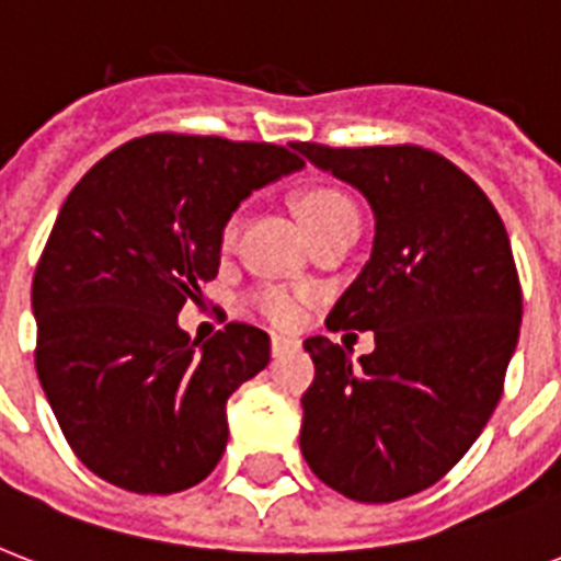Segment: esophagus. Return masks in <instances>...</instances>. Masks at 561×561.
<instances>
[{"instance_id":"esophagus-1","label":"esophagus","mask_w":561,"mask_h":561,"mask_svg":"<svg viewBox=\"0 0 561 561\" xmlns=\"http://www.w3.org/2000/svg\"><path fill=\"white\" fill-rule=\"evenodd\" d=\"M299 343L294 341V337H285V334H273L271 337V352H273V358H279V355H285V352L290 350H297Z\"/></svg>"}]
</instances>
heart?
<instances>
[{"label":"heart","mask_w":561,"mask_h":561,"mask_svg":"<svg viewBox=\"0 0 561 561\" xmlns=\"http://www.w3.org/2000/svg\"><path fill=\"white\" fill-rule=\"evenodd\" d=\"M299 218L306 224L308 236H314L320 229L334 227L341 220L358 218V206L352 203V197L346 192L334 186H314L308 192L299 194ZM238 227H241V215H229L224 229H220V247L224 250H232L238 238ZM250 306L259 311V314L273 325H282V329H294V325L302 323L308 306V294L302 290L279 288V285H264V288L253 290L250 297Z\"/></svg>","instance_id":"heart-1"}]
</instances>
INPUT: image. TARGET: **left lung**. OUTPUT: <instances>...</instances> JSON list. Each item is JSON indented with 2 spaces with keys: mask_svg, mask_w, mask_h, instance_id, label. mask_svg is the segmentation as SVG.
Here are the masks:
<instances>
[{
  "mask_svg": "<svg viewBox=\"0 0 561 561\" xmlns=\"http://www.w3.org/2000/svg\"><path fill=\"white\" fill-rule=\"evenodd\" d=\"M373 206V255L334 302L329 332L375 334L352 360L308 337L314 381L299 448L334 492L390 504L434 486L492 416L522 329L504 220L469 174L419 145L290 142Z\"/></svg>",
  "mask_w": 561,
  "mask_h": 561,
  "instance_id": "1",
  "label": "left lung"
}]
</instances>
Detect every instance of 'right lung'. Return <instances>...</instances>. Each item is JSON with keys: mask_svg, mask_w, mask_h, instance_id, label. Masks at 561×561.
<instances>
[{"mask_svg": "<svg viewBox=\"0 0 561 561\" xmlns=\"http://www.w3.org/2000/svg\"><path fill=\"white\" fill-rule=\"evenodd\" d=\"M302 165L282 145L151 134L69 192L31 285L34 364L92 474L171 495L218 466L227 399L267 367L271 337L229 323L201 343L178 314L218 276L220 229L238 203Z\"/></svg>", "mask_w": 561, "mask_h": 561, "instance_id": "obj_1", "label": "right lung"}]
</instances>
